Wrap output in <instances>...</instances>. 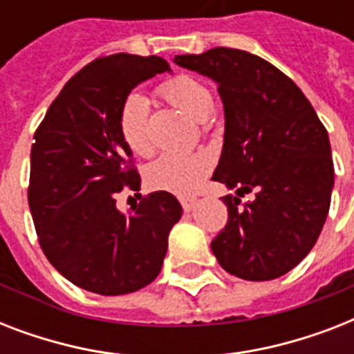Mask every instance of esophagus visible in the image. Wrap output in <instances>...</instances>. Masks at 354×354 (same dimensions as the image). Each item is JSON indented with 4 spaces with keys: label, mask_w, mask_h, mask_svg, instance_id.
Listing matches in <instances>:
<instances>
[{
    "label": "esophagus",
    "mask_w": 354,
    "mask_h": 354,
    "mask_svg": "<svg viewBox=\"0 0 354 354\" xmlns=\"http://www.w3.org/2000/svg\"><path fill=\"white\" fill-rule=\"evenodd\" d=\"M180 204H182L183 211H191L196 205V198H193V196H182Z\"/></svg>",
    "instance_id": "1"
}]
</instances>
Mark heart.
Here are the masks:
<instances>
[{"mask_svg":"<svg viewBox=\"0 0 354 354\" xmlns=\"http://www.w3.org/2000/svg\"><path fill=\"white\" fill-rule=\"evenodd\" d=\"M160 95L196 121H205L215 110V95L202 80L180 75L160 86ZM119 132L133 154L147 156L152 150L149 104L139 93H130L119 110ZM213 169V158L204 150L165 152L147 167V183L152 189L174 194H191L204 183Z\"/></svg>","mask_w":354,"mask_h":354,"instance_id":"1","label":"heart"}]
</instances>
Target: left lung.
Masks as SVG:
<instances>
[{
  "label": "left lung",
  "mask_w": 354,
  "mask_h": 354,
  "mask_svg": "<svg viewBox=\"0 0 354 354\" xmlns=\"http://www.w3.org/2000/svg\"><path fill=\"white\" fill-rule=\"evenodd\" d=\"M174 62L218 84L226 132L211 180L255 193L244 204L222 198L227 222L211 250L241 279L281 277L307 257L329 213L335 165L324 122L296 82L257 55L215 47Z\"/></svg>",
  "instance_id": "8db88e82"
}]
</instances>
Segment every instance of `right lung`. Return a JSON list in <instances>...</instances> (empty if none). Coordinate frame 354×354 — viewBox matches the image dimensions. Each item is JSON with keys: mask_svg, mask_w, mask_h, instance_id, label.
Listing matches in <instances>:
<instances>
[{"mask_svg": "<svg viewBox=\"0 0 354 354\" xmlns=\"http://www.w3.org/2000/svg\"><path fill=\"white\" fill-rule=\"evenodd\" d=\"M163 71L160 57L95 58L66 82L35 132L27 193L41 252L66 279L101 296L152 283L182 216L165 191L145 196L132 215L115 207L122 189L141 183L119 110L139 82Z\"/></svg>", "mask_w": 354, "mask_h": 354, "instance_id": "add662e5", "label": "right lung"}]
</instances>
